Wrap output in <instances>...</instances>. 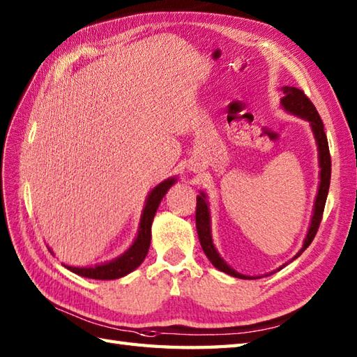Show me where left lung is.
Segmentation results:
<instances>
[{"label": "left lung", "mask_w": 357, "mask_h": 357, "mask_svg": "<svg viewBox=\"0 0 357 357\" xmlns=\"http://www.w3.org/2000/svg\"><path fill=\"white\" fill-rule=\"evenodd\" d=\"M280 102H282L284 109L287 112H290V113H293V115H298L301 118L310 121L316 142H317V149H319L321 184H319V190H317V196H316L312 224H310L304 247H302V250L298 253V256H299L313 242L316 233H317V229H319L321 221H322L325 201H327L330 179H331V156H330L328 141H327V135H325V130H324L322 119L319 116V113H317L314 104L310 101V98L304 93V90H301L298 87H290V86L284 87V98L280 100ZM196 230H198V236H199V242H201L204 253L207 255L210 262L213 264L218 270H221V271L227 273V275L239 278V279H253V278L241 275V273H238V271H234L231 267H229V265L224 262L222 257L219 256V253L216 252L213 241H211V234H210V215H208V207L206 202V195L204 193H201V196L196 198Z\"/></svg>", "instance_id": "8db88e82"}]
</instances>
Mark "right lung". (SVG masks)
Wrapping results in <instances>:
<instances>
[{"label":"right lung","mask_w":357,"mask_h":357,"mask_svg":"<svg viewBox=\"0 0 357 357\" xmlns=\"http://www.w3.org/2000/svg\"><path fill=\"white\" fill-rule=\"evenodd\" d=\"M173 184H174V178H170L151 190V193L147 198L146 207H144L142 216H141L138 238L135 239L133 245L128 248L123 256H119L115 261H110L107 264L96 265V267H90V268L67 267V268L73 273H77V275H79V276L107 280V279L123 278V276L128 275L130 271H133L136 267H139L141 262L144 261V257H146L149 253L150 239H151V222H153V218H155L159 202L162 201L164 195Z\"/></svg>","instance_id":"obj_1"}]
</instances>
